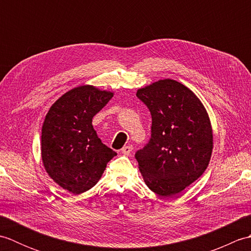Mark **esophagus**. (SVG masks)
<instances>
[{
    "mask_svg": "<svg viewBox=\"0 0 251 251\" xmlns=\"http://www.w3.org/2000/svg\"><path fill=\"white\" fill-rule=\"evenodd\" d=\"M121 152L122 154H124V155H129V154L132 152V146H125L122 149Z\"/></svg>",
    "mask_w": 251,
    "mask_h": 251,
    "instance_id": "1",
    "label": "esophagus"
}]
</instances>
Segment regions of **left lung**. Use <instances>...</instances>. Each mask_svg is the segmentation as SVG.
Here are the masks:
<instances>
[{"mask_svg": "<svg viewBox=\"0 0 251 251\" xmlns=\"http://www.w3.org/2000/svg\"><path fill=\"white\" fill-rule=\"evenodd\" d=\"M151 112V139L136 153L149 189L162 197L182 192L204 174L209 164L214 136L204 104L172 78L159 79L137 90Z\"/></svg>", "mask_w": 251, "mask_h": 251, "instance_id": "left-lung-1", "label": "left lung"}]
</instances>
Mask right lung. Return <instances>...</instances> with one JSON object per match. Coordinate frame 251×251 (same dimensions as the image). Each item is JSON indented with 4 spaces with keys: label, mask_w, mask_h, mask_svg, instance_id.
Wrapping results in <instances>:
<instances>
[{
    "label": "right lung",
    "mask_w": 251,
    "mask_h": 251,
    "mask_svg": "<svg viewBox=\"0 0 251 251\" xmlns=\"http://www.w3.org/2000/svg\"><path fill=\"white\" fill-rule=\"evenodd\" d=\"M113 97L110 90L82 85L63 94L42 126L41 155L50 177L76 195L92 189L116 153L103 145L93 117Z\"/></svg>",
    "instance_id": "obj_1"
}]
</instances>
